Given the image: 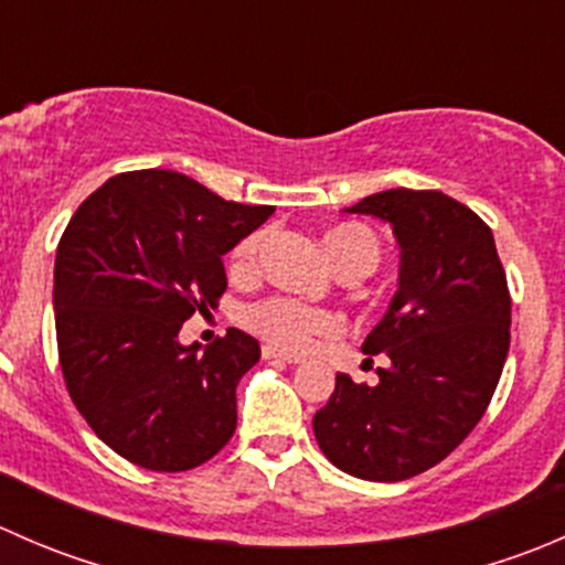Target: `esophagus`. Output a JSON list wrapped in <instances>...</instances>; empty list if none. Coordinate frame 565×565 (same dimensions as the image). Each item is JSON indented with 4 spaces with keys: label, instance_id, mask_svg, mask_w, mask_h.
<instances>
[{
    "label": "esophagus",
    "instance_id": "obj_1",
    "mask_svg": "<svg viewBox=\"0 0 565 565\" xmlns=\"http://www.w3.org/2000/svg\"><path fill=\"white\" fill-rule=\"evenodd\" d=\"M262 358H265V361L300 363V355H292V352H284V350H278V347H273V344H265V347H262Z\"/></svg>",
    "mask_w": 565,
    "mask_h": 565
}]
</instances>
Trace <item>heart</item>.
<instances>
[{
    "label": "heart",
    "mask_w": 565,
    "mask_h": 565,
    "mask_svg": "<svg viewBox=\"0 0 565 565\" xmlns=\"http://www.w3.org/2000/svg\"><path fill=\"white\" fill-rule=\"evenodd\" d=\"M262 243H265L262 232L246 237L235 248V254H232V273H237V276L248 273L254 267ZM322 248L328 254L330 265L335 267V273L369 276L380 262L377 237L361 224H339L328 230L322 237ZM246 322L254 333H259L270 344L295 352L306 350L317 339L335 335V330H339V319L330 315V311L311 309V306L289 298H270L265 303L250 306L246 311Z\"/></svg>",
    "instance_id": "1"
}]
</instances>
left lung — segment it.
Masks as SVG:
<instances>
[{
  "label": "left lung",
  "instance_id": "1",
  "mask_svg": "<svg viewBox=\"0 0 565 565\" xmlns=\"http://www.w3.org/2000/svg\"><path fill=\"white\" fill-rule=\"evenodd\" d=\"M344 213L391 224L398 289L363 341L383 355L377 383L335 374L315 437L339 470L404 481L443 461L476 429L503 374L511 298L492 230L440 191L391 188Z\"/></svg>",
  "mask_w": 565,
  "mask_h": 565
}]
</instances>
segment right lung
I'll return each instance as SVG.
<instances>
[{"mask_svg":"<svg viewBox=\"0 0 565 565\" xmlns=\"http://www.w3.org/2000/svg\"><path fill=\"white\" fill-rule=\"evenodd\" d=\"M270 204L226 202L169 169L106 180L67 224L54 259L62 374L111 451L180 472L221 451L237 426V383L259 361L230 328L202 350L180 328L224 295V254Z\"/></svg>","mask_w":565,"mask_h":565,"instance_id":"obj_1","label":"right lung"}]
</instances>
